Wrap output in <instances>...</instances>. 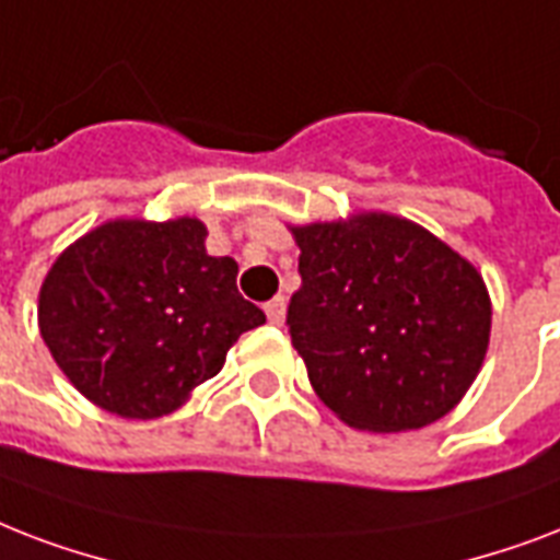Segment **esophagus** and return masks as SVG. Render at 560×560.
<instances>
[{"label": "esophagus", "instance_id": "obj_1", "mask_svg": "<svg viewBox=\"0 0 560 560\" xmlns=\"http://www.w3.org/2000/svg\"><path fill=\"white\" fill-rule=\"evenodd\" d=\"M266 315H268V320H271V324H283L285 298H280V294H277V298H271V301L266 303Z\"/></svg>", "mask_w": 560, "mask_h": 560}]
</instances>
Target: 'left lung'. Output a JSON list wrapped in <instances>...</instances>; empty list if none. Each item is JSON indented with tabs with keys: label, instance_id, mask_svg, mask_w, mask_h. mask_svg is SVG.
I'll list each match as a JSON object with an SVG mask.
<instances>
[{
	"label": "left lung",
	"instance_id": "8db88e82",
	"mask_svg": "<svg viewBox=\"0 0 560 560\" xmlns=\"http://www.w3.org/2000/svg\"><path fill=\"white\" fill-rule=\"evenodd\" d=\"M301 289L285 327L320 400L345 423H435L482 368L491 301L467 259L385 212L294 231Z\"/></svg>",
	"mask_w": 560,
	"mask_h": 560
}]
</instances>
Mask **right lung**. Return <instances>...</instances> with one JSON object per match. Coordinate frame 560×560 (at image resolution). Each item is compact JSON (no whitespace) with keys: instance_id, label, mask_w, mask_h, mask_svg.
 Listing matches in <instances>:
<instances>
[{"instance_id":"1","label":"right lung","mask_w":560,"mask_h":560,"mask_svg":"<svg viewBox=\"0 0 560 560\" xmlns=\"http://www.w3.org/2000/svg\"><path fill=\"white\" fill-rule=\"evenodd\" d=\"M198 219L107 221L67 248L40 289V336L69 383L122 418H160L224 365L266 312L210 257Z\"/></svg>"}]
</instances>
